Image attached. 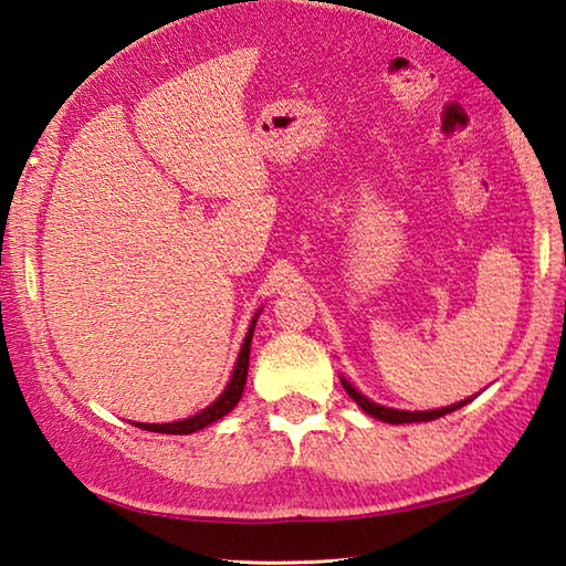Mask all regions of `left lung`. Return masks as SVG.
Instances as JSON below:
<instances>
[{
  "label": "left lung",
  "mask_w": 566,
  "mask_h": 566,
  "mask_svg": "<svg viewBox=\"0 0 566 566\" xmlns=\"http://www.w3.org/2000/svg\"><path fill=\"white\" fill-rule=\"evenodd\" d=\"M343 387H345V391L349 394V397L359 403V409H361V411H367L369 416H375V419H379V421H387V423H416V421H433V419H441V416H446V413H451V411H455V409L465 407V403L471 401V399H465V401L451 403V407L433 409V411H401V409H389V407H381V403L369 401V399L365 397V394H359L355 387H352V384H349L347 379H343Z\"/></svg>",
  "instance_id": "obj_1"
}]
</instances>
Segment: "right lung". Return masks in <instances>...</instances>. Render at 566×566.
<instances>
[{
  "label": "right lung",
  "instance_id": "1",
  "mask_svg": "<svg viewBox=\"0 0 566 566\" xmlns=\"http://www.w3.org/2000/svg\"><path fill=\"white\" fill-rule=\"evenodd\" d=\"M255 319H259V313H255V317L251 319V327H249V333H247V339H243V345H241L237 367H233V371H231V379L227 384V389L221 391V397L214 403H209L205 411L189 416V419H182V421H172V423H135V426H140V429H145V431H155V433H177V436H182V433H195L199 429H205V426L219 421L221 416H227L233 407H237L239 399H241V394H243V387H247L251 337H253Z\"/></svg>",
  "mask_w": 566,
  "mask_h": 566
}]
</instances>
